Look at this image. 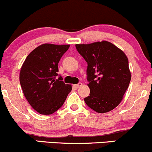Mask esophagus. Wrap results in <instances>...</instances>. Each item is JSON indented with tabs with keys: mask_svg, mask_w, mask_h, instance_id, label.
Listing matches in <instances>:
<instances>
[{
	"mask_svg": "<svg viewBox=\"0 0 152 152\" xmlns=\"http://www.w3.org/2000/svg\"><path fill=\"white\" fill-rule=\"evenodd\" d=\"M82 85H83V84H82V83H78V84H76V85H74V86L76 87V88H79V87H81V86H82Z\"/></svg>",
	"mask_w": 152,
	"mask_h": 152,
	"instance_id": "34e87169",
	"label": "esophagus"
}]
</instances>
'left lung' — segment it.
<instances>
[{
	"instance_id": "left-lung-1",
	"label": "left lung",
	"mask_w": 152,
	"mask_h": 152,
	"mask_svg": "<svg viewBox=\"0 0 152 152\" xmlns=\"http://www.w3.org/2000/svg\"><path fill=\"white\" fill-rule=\"evenodd\" d=\"M76 48L88 64L90 94L84 99L87 106L98 113L115 109L123 99L131 81L126 54L106 41L76 44Z\"/></svg>"
}]
</instances>
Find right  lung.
<instances>
[{"mask_svg":"<svg viewBox=\"0 0 152 152\" xmlns=\"http://www.w3.org/2000/svg\"><path fill=\"white\" fill-rule=\"evenodd\" d=\"M70 45L44 43L26 57L20 71V83L26 99L40 114H53L63 106L71 85L58 79V64Z\"/></svg>","mask_w":152,"mask_h":152,"instance_id":"1","label":"right lung"}]
</instances>
